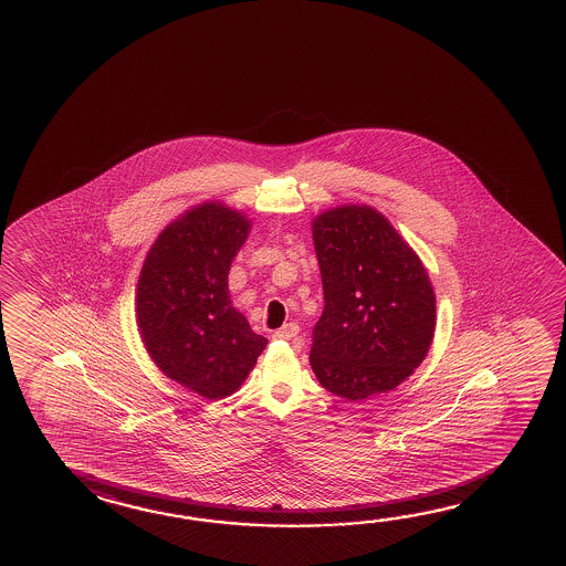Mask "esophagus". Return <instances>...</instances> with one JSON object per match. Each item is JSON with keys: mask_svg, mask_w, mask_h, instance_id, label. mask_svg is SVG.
I'll return each mask as SVG.
<instances>
[{"mask_svg": "<svg viewBox=\"0 0 566 566\" xmlns=\"http://www.w3.org/2000/svg\"><path fill=\"white\" fill-rule=\"evenodd\" d=\"M297 334H300V326L294 324V322H290V324H284L280 329H276L274 337L276 339H286V342H296Z\"/></svg>", "mask_w": 566, "mask_h": 566, "instance_id": "obj_1", "label": "esophagus"}]
</instances>
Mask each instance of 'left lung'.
<instances>
[{
    "label": "left lung",
    "mask_w": 566,
    "mask_h": 566,
    "mask_svg": "<svg viewBox=\"0 0 566 566\" xmlns=\"http://www.w3.org/2000/svg\"><path fill=\"white\" fill-rule=\"evenodd\" d=\"M324 312L310 366L349 401L406 381L436 332V292L413 249L371 207L346 205L312 222Z\"/></svg>",
    "instance_id": "left-lung-1"
}]
</instances>
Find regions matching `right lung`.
Returning a JSON list of instances; mask_svg holds the SVG:
<instances>
[{"label": "right lung", "instance_id": "right-lung-1", "mask_svg": "<svg viewBox=\"0 0 566 566\" xmlns=\"http://www.w3.org/2000/svg\"><path fill=\"white\" fill-rule=\"evenodd\" d=\"M249 232L239 210L202 202L160 232L140 270L137 322L149 356L207 399L237 391L269 344L230 302V264Z\"/></svg>", "mask_w": 566, "mask_h": 566}]
</instances>
